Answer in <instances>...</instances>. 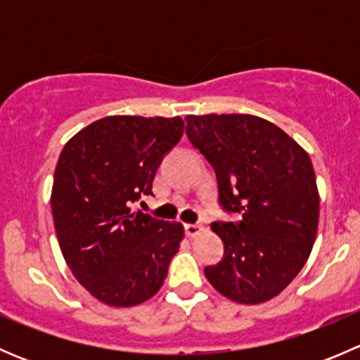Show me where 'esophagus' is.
I'll list each match as a JSON object with an SVG mask.
<instances>
[{
  "label": "esophagus",
  "instance_id": "1",
  "mask_svg": "<svg viewBox=\"0 0 360 360\" xmlns=\"http://www.w3.org/2000/svg\"><path fill=\"white\" fill-rule=\"evenodd\" d=\"M202 230H203V226H202V224H198V223L184 224V233H186L188 237H197V235L200 233Z\"/></svg>",
  "mask_w": 360,
  "mask_h": 360
}]
</instances>
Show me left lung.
Returning <instances> with one entry per match:
<instances>
[{"label":"left lung","mask_w":360,"mask_h":360,"mask_svg":"<svg viewBox=\"0 0 360 360\" xmlns=\"http://www.w3.org/2000/svg\"><path fill=\"white\" fill-rule=\"evenodd\" d=\"M186 136L212 165L223 259L205 277L223 296L256 304L281 294L314 248L319 191L307 151L284 130L250 115L186 116Z\"/></svg>","instance_id":"1"}]
</instances>
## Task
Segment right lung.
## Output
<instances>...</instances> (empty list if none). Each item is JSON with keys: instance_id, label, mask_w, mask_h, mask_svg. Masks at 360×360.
<instances>
[{"instance_id": "right-lung-1", "label": "right lung", "mask_w": 360, "mask_h": 360, "mask_svg": "<svg viewBox=\"0 0 360 360\" xmlns=\"http://www.w3.org/2000/svg\"><path fill=\"white\" fill-rule=\"evenodd\" d=\"M183 130L179 116H106L60 153L50 202L56 233L76 281L103 303L134 307L165 281L183 224L134 205L153 195L160 163Z\"/></svg>"}]
</instances>
